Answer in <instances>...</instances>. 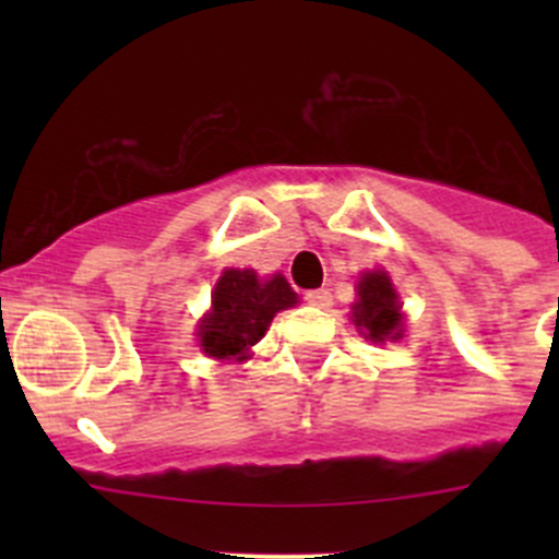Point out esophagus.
Here are the masks:
<instances>
[{
    "mask_svg": "<svg viewBox=\"0 0 559 559\" xmlns=\"http://www.w3.org/2000/svg\"><path fill=\"white\" fill-rule=\"evenodd\" d=\"M306 302L313 308H330L332 295L326 289H311V292H306Z\"/></svg>",
    "mask_w": 559,
    "mask_h": 559,
    "instance_id": "34e87169",
    "label": "esophagus"
}]
</instances>
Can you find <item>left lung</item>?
<instances>
[{"instance_id": "1", "label": "left lung", "mask_w": 559, "mask_h": 559, "mask_svg": "<svg viewBox=\"0 0 559 559\" xmlns=\"http://www.w3.org/2000/svg\"><path fill=\"white\" fill-rule=\"evenodd\" d=\"M354 324L365 337L384 343L400 335V302L386 273H365L359 281V302H354Z\"/></svg>"}]
</instances>
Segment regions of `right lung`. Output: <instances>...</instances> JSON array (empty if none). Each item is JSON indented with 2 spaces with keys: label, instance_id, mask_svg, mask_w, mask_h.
<instances>
[{
  "label": "right lung",
  "instance_id": "right-lung-1",
  "mask_svg": "<svg viewBox=\"0 0 559 559\" xmlns=\"http://www.w3.org/2000/svg\"><path fill=\"white\" fill-rule=\"evenodd\" d=\"M295 302L297 295L284 275L262 281L253 270H224L213 292V311L197 332L202 352L216 359H246L248 348L267 332L273 316Z\"/></svg>",
  "mask_w": 559,
  "mask_h": 559
}]
</instances>
